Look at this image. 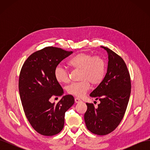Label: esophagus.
I'll return each instance as SVG.
<instances>
[{
	"mask_svg": "<svg viewBox=\"0 0 150 150\" xmlns=\"http://www.w3.org/2000/svg\"><path fill=\"white\" fill-rule=\"evenodd\" d=\"M74 100H75V103H79L82 101H81V99H80L79 98H76L74 99Z\"/></svg>",
	"mask_w": 150,
	"mask_h": 150,
	"instance_id": "1",
	"label": "esophagus"
}]
</instances>
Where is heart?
<instances>
[{"label":"heart","instance_id":"1","mask_svg":"<svg viewBox=\"0 0 150 150\" xmlns=\"http://www.w3.org/2000/svg\"><path fill=\"white\" fill-rule=\"evenodd\" d=\"M68 65L74 69H81L80 80L67 86V93L76 97H83L90 88V83L93 86L100 84L106 73V65L103 59L91 54L80 52L71 57ZM54 76L58 83H66L69 81V71L66 67L58 65L54 70Z\"/></svg>","mask_w":150,"mask_h":150}]
</instances>
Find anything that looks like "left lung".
<instances>
[{"instance_id":"left-lung-1","label":"left lung","mask_w":150,"mask_h":150,"mask_svg":"<svg viewBox=\"0 0 150 150\" xmlns=\"http://www.w3.org/2000/svg\"><path fill=\"white\" fill-rule=\"evenodd\" d=\"M107 72L102 82L90 94L100 103L95 108L94 104L86 103L84 114L86 127L91 132L106 135L114 131L124 116L131 94V79L123 59L108 47Z\"/></svg>"}]
</instances>
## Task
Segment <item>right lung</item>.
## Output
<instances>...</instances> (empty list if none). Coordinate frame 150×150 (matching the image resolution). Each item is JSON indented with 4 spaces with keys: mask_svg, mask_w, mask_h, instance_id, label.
Listing matches in <instances>:
<instances>
[{
    "mask_svg": "<svg viewBox=\"0 0 150 150\" xmlns=\"http://www.w3.org/2000/svg\"><path fill=\"white\" fill-rule=\"evenodd\" d=\"M72 53L46 47L32 54L22 66L19 80L21 100L30 124L42 135L59 133L64 127L65 112L74 103L72 95L62 96L57 104L49 101L51 97L64 94L54 76V70Z\"/></svg>",
    "mask_w": 150,
    "mask_h": 150,
    "instance_id": "add662e5",
    "label": "right lung"
}]
</instances>
